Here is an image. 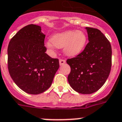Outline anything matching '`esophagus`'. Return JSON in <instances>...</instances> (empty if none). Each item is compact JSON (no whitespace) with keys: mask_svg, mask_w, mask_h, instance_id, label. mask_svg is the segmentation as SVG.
I'll list each match as a JSON object with an SVG mask.
<instances>
[{"mask_svg":"<svg viewBox=\"0 0 122 122\" xmlns=\"http://www.w3.org/2000/svg\"><path fill=\"white\" fill-rule=\"evenodd\" d=\"M65 63H66V61L64 60V59H60V60H59V65H60V66L63 65Z\"/></svg>","mask_w":122,"mask_h":122,"instance_id":"esophagus-1","label":"esophagus"}]
</instances>
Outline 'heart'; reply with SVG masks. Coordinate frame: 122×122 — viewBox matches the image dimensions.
I'll return each instance as SVG.
<instances>
[{
	"label": "heart",
	"instance_id": "obj_1",
	"mask_svg": "<svg viewBox=\"0 0 122 122\" xmlns=\"http://www.w3.org/2000/svg\"><path fill=\"white\" fill-rule=\"evenodd\" d=\"M87 37L84 32L76 30H68L52 36L51 41L46 43L49 49L55 47L63 48L65 55L73 57L81 53L85 47Z\"/></svg>",
	"mask_w": 122,
	"mask_h": 122
}]
</instances>
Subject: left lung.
Returning <instances> with one entry per match:
<instances>
[{
	"label": "left lung",
	"instance_id": "8db88e82",
	"mask_svg": "<svg viewBox=\"0 0 122 122\" xmlns=\"http://www.w3.org/2000/svg\"><path fill=\"white\" fill-rule=\"evenodd\" d=\"M89 43L76 57L67 59L69 84L76 92L90 94L104 85L112 68V46L98 29L86 27Z\"/></svg>",
	"mask_w": 122,
	"mask_h": 122
}]
</instances>
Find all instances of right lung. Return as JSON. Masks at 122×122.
I'll use <instances>...</instances> for the list:
<instances>
[{
	"mask_svg": "<svg viewBox=\"0 0 122 122\" xmlns=\"http://www.w3.org/2000/svg\"><path fill=\"white\" fill-rule=\"evenodd\" d=\"M45 37L40 26L29 25L20 30L9 44V74L14 83L30 94L47 90L59 69V60L46 53Z\"/></svg>",
	"mask_w": 122,
	"mask_h": 122,
	"instance_id": "obj_1",
	"label": "right lung"
}]
</instances>
